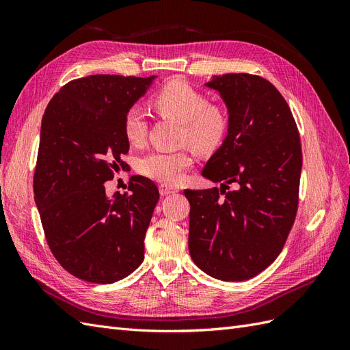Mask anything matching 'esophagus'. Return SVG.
<instances>
[{
    "instance_id": "obj_1",
    "label": "esophagus",
    "mask_w": 350,
    "mask_h": 350,
    "mask_svg": "<svg viewBox=\"0 0 350 350\" xmlns=\"http://www.w3.org/2000/svg\"><path fill=\"white\" fill-rule=\"evenodd\" d=\"M159 193H161V196H162V197H165V196H169V194H175V193H178V189H176V188H174V187H167V185L162 184L161 187H159Z\"/></svg>"
}]
</instances>
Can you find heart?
<instances>
[{"label":"heart","mask_w":350,"mask_h":350,"mask_svg":"<svg viewBox=\"0 0 350 350\" xmlns=\"http://www.w3.org/2000/svg\"><path fill=\"white\" fill-rule=\"evenodd\" d=\"M154 109L181 122L179 143L191 144L200 152H211L224 143L229 120L226 112L217 105L208 103L204 93L184 81H171L156 92ZM147 118L139 105H133L124 115V135L133 146H140L147 135ZM194 156L189 149L153 150L146 154L139 171L163 184H178L187 169L193 165Z\"/></svg>","instance_id":"obj_1"}]
</instances>
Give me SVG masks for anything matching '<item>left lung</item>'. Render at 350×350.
<instances>
[{"label":"left lung","instance_id":"left-lung-1","mask_svg":"<svg viewBox=\"0 0 350 350\" xmlns=\"http://www.w3.org/2000/svg\"><path fill=\"white\" fill-rule=\"evenodd\" d=\"M206 86L220 93L229 126L201 172L220 188L184 191L191 207L188 250L208 276L242 282L278 258L293 226L302 169L299 133L289 105L266 79L232 72Z\"/></svg>","mask_w":350,"mask_h":350}]
</instances>
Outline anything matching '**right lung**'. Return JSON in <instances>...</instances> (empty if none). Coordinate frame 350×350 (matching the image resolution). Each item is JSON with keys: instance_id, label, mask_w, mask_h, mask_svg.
<instances>
[{"instance_id": "right-lung-1", "label": "right lung", "mask_w": 350, "mask_h": 350, "mask_svg": "<svg viewBox=\"0 0 350 350\" xmlns=\"http://www.w3.org/2000/svg\"><path fill=\"white\" fill-rule=\"evenodd\" d=\"M154 77L72 80L54 94L42 118L35 201L52 254L81 280L113 283L143 262L157 187L135 175L130 193L108 197L103 184L126 165L124 115Z\"/></svg>"}]
</instances>
